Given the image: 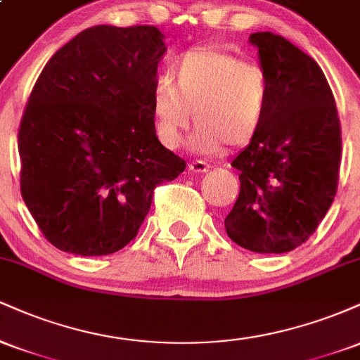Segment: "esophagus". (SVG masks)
<instances>
[{
  "label": "esophagus",
  "mask_w": 360,
  "mask_h": 360,
  "mask_svg": "<svg viewBox=\"0 0 360 360\" xmlns=\"http://www.w3.org/2000/svg\"><path fill=\"white\" fill-rule=\"evenodd\" d=\"M188 169L194 174H201V172H206L210 169V164L203 162V160H193V162L188 164Z\"/></svg>",
  "instance_id": "34e87169"
}]
</instances>
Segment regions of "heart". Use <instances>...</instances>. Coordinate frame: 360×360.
Instances as JSON below:
<instances>
[{
	"instance_id": "1",
	"label": "heart",
	"mask_w": 360,
	"mask_h": 360,
	"mask_svg": "<svg viewBox=\"0 0 360 360\" xmlns=\"http://www.w3.org/2000/svg\"><path fill=\"white\" fill-rule=\"evenodd\" d=\"M167 79L152 93V118L159 142L183 143L196 123L189 146L198 154H217L225 143L243 147L262 131L271 105L267 74L237 53L218 47L194 49L172 62Z\"/></svg>"
}]
</instances>
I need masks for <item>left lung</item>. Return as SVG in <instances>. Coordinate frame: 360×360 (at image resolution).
<instances>
[{"instance_id": "obj_1", "label": "left lung", "mask_w": 360, "mask_h": 360, "mask_svg": "<svg viewBox=\"0 0 360 360\" xmlns=\"http://www.w3.org/2000/svg\"><path fill=\"white\" fill-rule=\"evenodd\" d=\"M271 86L262 131L238 152L240 193L226 214L229 237L259 254L304 243L333 203L340 167L335 100L315 59L284 37H249Z\"/></svg>"}]
</instances>
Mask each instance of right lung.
<instances>
[{"mask_svg": "<svg viewBox=\"0 0 360 360\" xmlns=\"http://www.w3.org/2000/svg\"><path fill=\"white\" fill-rule=\"evenodd\" d=\"M159 28L96 25L52 56L18 134L20 186L49 242L82 257L134 240L155 186L186 162L159 142L152 118Z\"/></svg>", "mask_w": 360, "mask_h": 360, "instance_id": "1", "label": "right lung"}]
</instances>
